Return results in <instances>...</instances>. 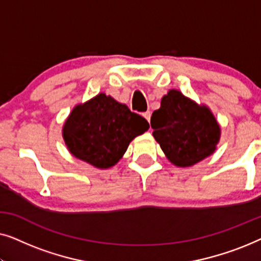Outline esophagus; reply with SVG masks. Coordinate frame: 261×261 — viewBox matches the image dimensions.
Instances as JSON below:
<instances>
[{"label":"esophagus","mask_w":261,"mask_h":261,"mask_svg":"<svg viewBox=\"0 0 261 261\" xmlns=\"http://www.w3.org/2000/svg\"><path fill=\"white\" fill-rule=\"evenodd\" d=\"M142 115H144V117H145V119H146V120H147V121H148V122H149V120H151V112H146V113H144V114H142Z\"/></svg>","instance_id":"esophagus-1"}]
</instances>
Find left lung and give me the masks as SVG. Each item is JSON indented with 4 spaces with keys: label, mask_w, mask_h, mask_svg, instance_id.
Returning a JSON list of instances; mask_svg holds the SVG:
<instances>
[{
    "label": "left lung",
    "mask_w": 261,
    "mask_h": 261,
    "mask_svg": "<svg viewBox=\"0 0 261 261\" xmlns=\"http://www.w3.org/2000/svg\"><path fill=\"white\" fill-rule=\"evenodd\" d=\"M151 127L167 159L180 167L213 154L220 140V126L212 112L178 90L162 98L160 108L152 114Z\"/></svg>",
    "instance_id": "obj_1"
}]
</instances>
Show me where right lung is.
<instances>
[{
	"label": "right lung",
	"mask_w": 261,
	"mask_h": 261,
	"mask_svg": "<svg viewBox=\"0 0 261 261\" xmlns=\"http://www.w3.org/2000/svg\"><path fill=\"white\" fill-rule=\"evenodd\" d=\"M149 128L146 119L110 96L98 94L74 107L63 128L69 151L98 169L115 165L129 142Z\"/></svg>",
	"instance_id": "1"
}]
</instances>
